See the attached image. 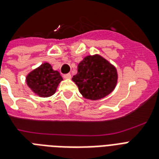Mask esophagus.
<instances>
[{
	"label": "esophagus",
	"instance_id": "esophagus-1",
	"mask_svg": "<svg viewBox=\"0 0 159 159\" xmlns=\"http://www.w3.org/2000/svg\"><path fill=\"white\" fill-rule=\"evenodd\" d=\"M63 77H64L65 79H70V78H71V74H70V73L64 74L63 75Z\"/></svg>",
	"mask_w": 159,
	"mask_h": 159
}]
</instances>
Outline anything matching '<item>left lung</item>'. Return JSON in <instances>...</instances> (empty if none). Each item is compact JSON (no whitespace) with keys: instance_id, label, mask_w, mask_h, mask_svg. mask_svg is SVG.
<instances>
[{"instance_id":"left-lung-1","label":"left lung","mask_w":159,"mask_h":159,"mask_svg":"<svg viewBox=\"0 0 159 159\" xmlns=\"http://www.w3.org/2000/svg\"><path fill=\"white\" fill-rule=\"evenodd\" d=\"M86 99L96 101L113 92L118 81L116 67L99 54L88 55L77 66L72 78Z\"/></svg>"}]
</instances>
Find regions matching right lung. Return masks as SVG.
Masks as SVG:
<instances>
[{
  "label": "right lung",
  "instance_id": "1",
  "mask_svg": "<svg viewBox=\"0 0 159 159\" xmlns=\"http://www.w3.org/2000/svg\"><path fill=\"white\" fill-rule=\"evenodd\" d=\"M62 81V77L59 72L53 70L48 62H43L26 76L28 87L34 94L40 97L53 96Z\"/></svg>",
  "mask_w": 159,
  "mask_h": 159
}]
</instances>
